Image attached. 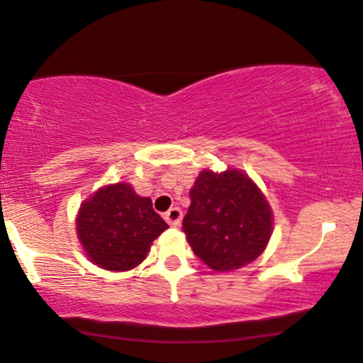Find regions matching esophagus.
Returning a JSON list of instances; mask_svg holds the SVG:
<instances>
[{"label":"esophagus","instance_id":"34e87169","mask_svg":"<svg viewBox=\"0 0 363 363\" xmlns=\"http://www.w3.org/2000/svg\"><path fill=\"white\" fill-rule=\"evenodd\" d=\"M164 218H166V222L169 223V225L179 227L181 222H182V211H181V208H177V207H172L171 211L166 213Z\"/></svg>","mask_w":363,"mask_h":363}]
</instances>
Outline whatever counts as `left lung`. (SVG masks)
<instances>
[{"label": "left lung", "mask_w": 363, "mask_h": 363, "mask_svg": "<svg viewBox=\"0 0 363 363\" xmlns=\"http://www.w3.org/2000/svg\"><path fill=\"white\" fill-rule=\"evenodd\" d=\"M182 230L208 268L233 272L264 252L273 233V211L243 171L203 169L191 189Z\"/></svg>", "instance_id": "left-lung-1"}]
</instances>
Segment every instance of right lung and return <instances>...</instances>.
Returning a JSON list of instances; mask_svg holds the SVG:
<instances>
[{
  "label": "right lung",
  "mask_w": 363,
  "mask_h": 363,
  "mask_svg": "<svg viewBox=\"0 0 363 363\" xmlns=\"http://www.w3.org/2000/svg\"><path fill=\"white\" fill-rule=\"evenodd\" d=\"M169 225L152 211L150 197L128 182L100 187L80 203L77 238L86 258L108 272H128L150 253L151 243Z\"/></svg>",
  "instance_id": "1"
}]
</instances>
